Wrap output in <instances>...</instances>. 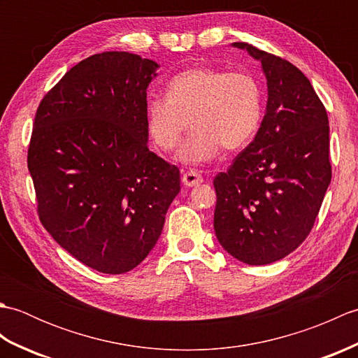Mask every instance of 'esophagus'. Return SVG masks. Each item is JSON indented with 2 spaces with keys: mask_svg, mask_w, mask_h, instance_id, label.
I'll list each match as a JSON object with an SVG mask.
<instances>
[{
  "mask_svg": "<svg viewBox=\"0 0 358 358\" xmlns=\"http://www.w3.org/2000/svg\"><path fill=\"white\" fill-rule=\"evenodd\" d=\"M201 181H203V177H201V175H200L199 172L189 171V172L183 173V185H185L186 187H194V186H196V185H200Z\"/></svg>",
  "mask_w": 358,
  "mask_h": 358,
  "instance_id": "1",
  "label": "esophagus"
}]
</instances>
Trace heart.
Here are the masks:
<instances>
[{
    "label": "heart",
    "mask_w": 358,
    "mask_h": 358,
    "mask_svg": "<svg viewBox=\"0 0 358 358\" xmlns=\"http://www.w3.org/2000/svg\"><path fill=\"white\" fill-rule=\"evenodd\" d=\"M263 117V89L252 73L195 66L167 83V96L146 101V129L155 146L178 148L192 124L194 131L178 152L189 166L208 164L222 148L238 150L254 138Z\"/></svg>",
    "instance_id": "1"
}]
</instances>
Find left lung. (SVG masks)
I'll use <instances>...</instances> for the list:
<instances>
[{
    "mask_svg": "<svg viewBox=\"0 0 358 358\" xmlns=\"http://www.w3.org/2000/svg\"><path fill=\"white\" fill-rule=\"evenodd\" d=\"M260 63L268 86L254 141L214 180V229L237 260L260 266L299 248L331 185L329 121L305 73L286 59L232 43Z\"/></svg>",
    "mask_w": 358,
    "mask_h": 358,
    "instance_id": "8db88e82",
    "label": "left lung"
}]
</instances>
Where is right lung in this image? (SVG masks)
Listing matches in <instances>:
<instances>
[{"mask_svg":"<svg viewBox=\"0 0 358 358\" xmlns=\"http://www.w3.org/2000/svg\"><path fill=\"white\" fill-rule=\"evenodd\" d=\"M158 64L129 52L83 59L43 98L27 167L53 240L103 273L138 266L162 235L180 171L149 150Z\"/></svg>","mask_w":358,"mask_h":358,"instance_id":"1","label":"right lung"}]
</instances>
